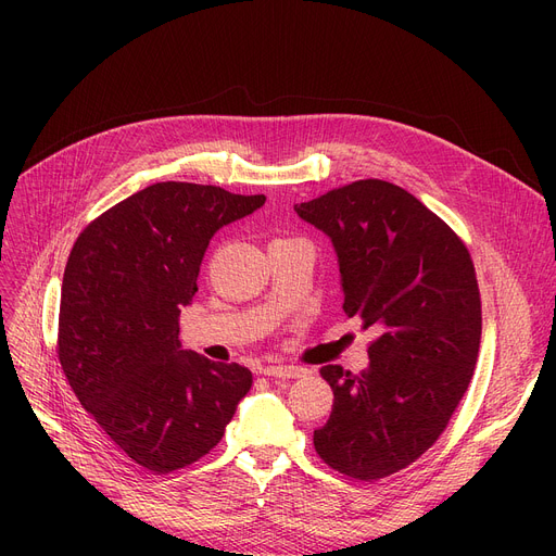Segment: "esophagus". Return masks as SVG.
Listing matches in <instances>:
<instances>
[{
  "instance_id": "esophagus-1",
  "label": "esophagus",
  "mask_w": 556,
  "mask_h": 556,
  "mask_svg": "<svg viewBox=\"0 0 556 556\" xmlns=\"http://www.w3.org/2000/svg\"><path fill=\"white\" fill-rule=\"evenodd\" d=\"M261 374H266L270 378H300L306 374L304 367H295V365H270V367H263Z\"/></svg>"
}]
</instances>
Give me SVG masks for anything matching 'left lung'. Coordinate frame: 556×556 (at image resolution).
<instances>
[{
    "mask_svg": "<svg viewBox=\"0 0 556 556\" xmlns=\"http://www.w3.org/2000/svg\"><path fill=\"white\" fill-rule=\"evenodd\" d=\"M323 229L340 266L344 313L376 327L369 367L319 369L333 390L317 455L356 478H388L440 437L471 383L482 308L476 268L457 233L386 180H358L295 204Z\"/></svg>",
    "mask_w": 556,
    "mask_h": 556,
    "instance_id": "left-lung-1",
    "label": "left lung"
}]
</instances>
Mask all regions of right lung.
I'll list each match as a JSON object with an SVG mask.
<instances>
[{
    "label": "right lung",
    "mask_w": 556,
    "mask_h": 556,
    "mask_svg": "<svg viewBox=\"0 0 556 556\" xmlns=\"http://www.w3.org/2000/svg\"><path fill=\"white\" fill-rule=\"evenodd\" d=\"M266 195L157 182L114 204L76 239L63 277L58 358L94 421L153 473L207 455L252 388V371L180 344L214 233Z\"/></svg>",
    "instance_id": "obj_1"
}]
</instances>
